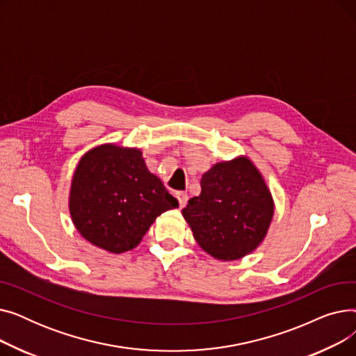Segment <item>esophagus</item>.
I'll use <instances>...</instances> for the list:
<instances>
[{"mask_svg":"<svg viewBox=\"0 0 356 356\" xmlns=\"http://www.w3.org/2000/svg\"><path fill=\"white\" fill-rule=\"evenodd\" d=\"M176 197H177V200H179V208L181 209V208H184L186 207V203H188V193H184V192H177L176 193Z\"/></svg>","mask_w":356,"mask_h":356,"instance_id":"1","label":"esophagus"}]
</instances>
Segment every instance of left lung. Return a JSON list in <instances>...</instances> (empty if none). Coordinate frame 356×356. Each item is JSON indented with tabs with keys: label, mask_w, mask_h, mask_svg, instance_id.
Returning a JSON list of instances; mask_svg holds the SVG:
<instances>
[{
	"label": "left lung",
	"mask_w": 356,
	"mask_h": 356,
	"mask_svg": "<svg viewBox=\"0 0 356 356\" xmlns=\"http://www.w3.org/2000/svg\"><path fill=\"white\" fill-rule=\"evenodd\" d=\"M200 188L181 211L199 247L220 261L252 252L274 215L271 192L254 163L245 156L216 163L202 176Z\"/></svg>",
	"instance_id": "8db88e82"
}]
</instances>
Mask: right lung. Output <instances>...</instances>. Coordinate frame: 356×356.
<instances>
[{
  "instance_id": "obj_1",
  "label": "right lung",
  "mask_w": 356,
  "mask_h": 356,
  "mask_svg": "<svg viewBox=\"0 0 356 356\" xmlns=\"http://www.w3.org/2000/svg\"><path fill=\"white\" fill-rule=\"evenodd\" d=\"M177 207V199L149 173L140 148L93 147L72 179L69 212L74 228L112 254L136 248L156 218Z\"/></svg>"
}]
</instances>
